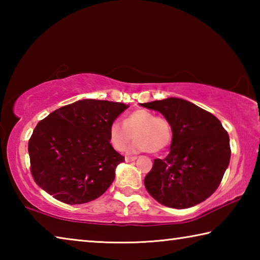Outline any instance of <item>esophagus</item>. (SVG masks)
Masks as SVG:
<instances>
[{
  "mask_svg": "<svg viewBox=\"0 0 260 260\" xmlns=\"http://www.w3.org/2000/svg\"><path fill=\"white\" fill-rule=\"evenodd\" d=\"M135 159H136V156H126V157H125V160H126L127 162L133 161V160H135Z\"/></svg>",
  "mask_w": 260,
  "mask_h": 260,
  "instance_id": "esophagus-1",
  "label": "esophagus"
}]
</instances>
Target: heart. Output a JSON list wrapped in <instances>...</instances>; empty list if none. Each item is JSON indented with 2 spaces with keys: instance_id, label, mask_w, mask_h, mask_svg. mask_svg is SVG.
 <instances>
[{
  "instance_id": "b5f03b06",
  "label": "heart",
  "mask_w": 260,
  "mask_h": 260,
  "mask_svg": "<svg viewBox=\"0 0 260 260\" xmlns=\"http://www.w3.org/2000/svg\"><path fill=\"white\" fill-rule=\"evenodd\" d=\"M131 151L160 152L172 141V126L165 117L139 109L127 114L124 124L114 120L109 128V140L114 150L125 151L134 139Z\"/></svg>"
}]
</instances>
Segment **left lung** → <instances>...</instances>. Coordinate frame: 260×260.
<instances>
[{"label":"left lung","mask_w":260,"mask_h":260,"mask_svg":"<svg viewBox=\"0 0 260 260\" xmlns=\"http://www.w3.org/2000/svg\"><path fill=\"white\" fill-rule=\"evenodd\" d=\"M160 112L172 126L164 159L156 158L144 178L148 192L161 205L187 209L217 190L230 164V136L212 113L188 101L170 98L142 103Z\"/></svg>","instance_id":"left-lung-1"}]
</instances>
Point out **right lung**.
<instances>
[{
    "instance_id": "right-lung-1",
    "label": "right lung",
    "mask_w": 260,
    "mask_h": 260,
    "mask_svg": "<svg viewBox=\"0 0 260 260\" xmlns=\"http://www.w3.org/2000/svg\"><path fill=\"white\" fill-rule=\"evenodd\" d=\"M129 105L81 100L39 121L28 141L35 183L65 204L99 199L111 186L125 157L110 144L111 122Z\"/></svg>"
}]
</instances>
